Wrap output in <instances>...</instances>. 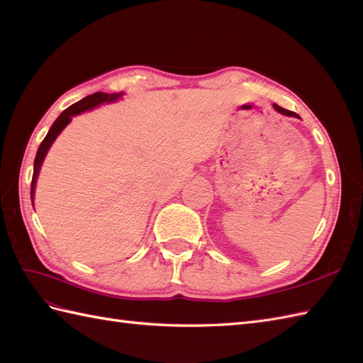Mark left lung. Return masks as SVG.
Instances as JSON below:
<instances>
[{
    "label": "left lung",
    "instance_id": "8db88e82",
    "mask_svg": "<svg viewBox=\"0 0 363 363\" xmlns=\"http://www.w3.org/2000/svg\"><path fill=\"white\" fill-rule=\"evenodd\" d=\"M274 108H276V111H277L279 113H281V115H286V116H294V118H300V116L296 115L295 112L286 111V108H283V107H280V106H277V104H274Z\"/></svg>",
    "mask_w": 363,
    "mask_h": 363
}]
</instances>
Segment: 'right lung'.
Masks as SVG:
<instances>
[{
	"mask_svg": "<svg viewBox=\"0 0 363 363\" xmlns=\"http://www.w3.org/2000/svg\"><path fill=\"white\" fill-rule=\"evenodd\" d=\"M119 96H123V92L119 94H104V92H95L89 96L83 98V100L77 101L75 104L69 106L67 111H63L60 113V116L54 121V124L51 125L50 131L47 133L45 139H43L40 142L39 145V150L36 152V159H35V168H33V179H31V203H33V199H35V189H36V182H38V175H39V171H40V167H42V162L43 159H45L47 152L51 147V144L54 140H56V138L59 136L60 131L67 127L69 123H71V118L74 115H79L82 112H86L89 111V108H94L96 106H100L103 103H111V101H116Z\"/></svg>",
	"mask_w": 363,
	"mask_h": 363,
	"instance_id": "add662e5",
	"label": "right lung"
}]
</instances>
